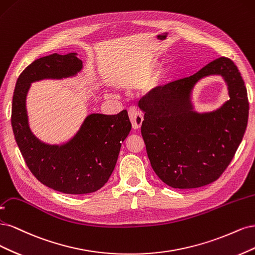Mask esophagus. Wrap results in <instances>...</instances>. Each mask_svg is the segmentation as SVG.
<instances>
[{"instance_id":"34e87169","label":"esophagus","mask_w":255,"mask_h":255,"mask_svg":"<svg viewBox=\"0 0 255 255\" xmlns=\"http://www.w3.org/2000/svg\"><path fill=\"white\" fill-rule=\"evenodd\" d=\"M128 116L131 122V125H132V128L134 130H138L141 128L143 124V117L141 113H139L135 108H130L128 110Z\"/></svg>"}]
</instances>
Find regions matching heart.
Instances as JSON below:
<instances>
[{
	"mask_svg": "<svg viewBox=\"0 0 255 255\" xmlns=\"http://www.w3.org/2000/svg\"><path fill=\"white\" fill-rule=\"evenodd\" d=\"M158 60L157 59H152L150 60L148 63L146 64V67L144 68L143 72H142V79H147L151 76V74L154 72L155 68L158 67ZM151 78V77H150ZM166 78V72L165 70H158L157 72H155L152 77L149 79L148 81H147L146 85H145V88H144V91L149 93V92H153L157 90L162 84L164 79Z\"/></svg>",
	"mask_w": 255,
	"mask_h": 255,
	"instance_id": "b5f03b06",
	"label": "heart"
}]
</instances>
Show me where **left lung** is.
<instances>
[{
	"label": "left lung",
	"instance_id": "obj_1",
	"mask_svg": "<svg viewBox=\"0 0 255 255\" xmlns=\"http://www.w3.org/2000/svg\"><path fill=\"white\" fill-rule=\"evenodd\" d=\"M220 76L229 98L208 113L194 109L192 92L205 77ZM142 136L151 167L174 188H195L217 180L232 161L248 123L247 89L234 62L220 57L194 75L170 83L139 107Z\"/></svg>",
	"mask_w": 255,
	"mask_h": 255
}]
</instances>
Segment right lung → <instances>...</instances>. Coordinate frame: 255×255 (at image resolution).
Here are the masks:
<instances>
[{"label": "right lung", "mask_w": 255, "mask_h": 255, "mask_svg": "<svg viewBox=\"0 0 255 255\" xmlns=\"http://www.w3.org/2000/svg\"><path fill=\"white\" fill-rule=\"evenodd\" d=\"M83 68L77 53L41 57L21 73L11 108L15 142L32 175L47 187L72 195L96 192L108 181L122 143L131 130L128 113L123 110L117 116L90 114L69 141L52 145L32 133L26 97L32 83L75 77Z\"/></svg>", "instance_id": "right-lung-1"}]
</instances>
